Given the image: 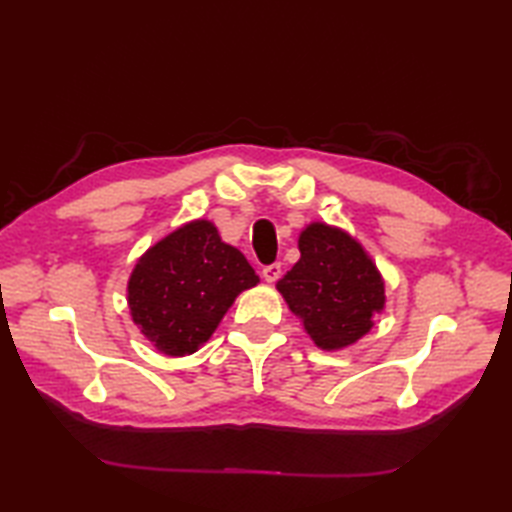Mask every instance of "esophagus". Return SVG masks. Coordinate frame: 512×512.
<instances>
[{"instance_id":"34e87169","label":"esophagus","mask_w":512,"mask_h":512,"mask_svg":"<svg viewBox=\"0 0 512 512\" xmlns=\"http://www.w3.org/2000/svg\"><path fill=\"white\" fill-rule=\"evenodd\" d=\"M262 277H264V281H268V284H275V281L281 277V264L277 262V264L266 266L262 270Z\"/></svg>"}]
</instances>
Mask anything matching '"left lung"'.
I'll return each instance as SVG.
<instances>
[{
  "label": "left lung",
  "mask_w": 512,
  "mask_h": 512,
  "mask_svg": "<svg viewBox=\"0 0 512 512\" xmlns=\"http://www.w3.org/2000/svg\"><path fill=\"white\" fill-rule=\"evenodd\" d=\"M297 244L299 262L277 290L319 350H345L372 332L385 310V279L363 244L339 226L310 222Z\"/></svg>",
  "instance_id": "8db88e82"
}]
</instances>
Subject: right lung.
I'll return each instance as SVG.
<instances>
[{
  "label": "right lung",
  "instance_id": "obj_1",
  "mask_svg": "<svg viewBox=\"0 0 512 512\" xmlns=\"http://www.w3.org/2000/svg\"><path fill=\"white\" fill-rule=\"evenodd\" d=\"M259 277L246 257L198 217L151 244L127 279V306L140 334L165 356L198 352L224 314Z\"/></svg>",
  "mask_w": 512,
  "mask_h": 512
}]
</instances>
